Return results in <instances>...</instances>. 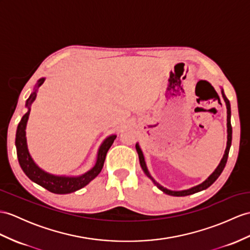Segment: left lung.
Returning a JSON list of instances; mask_svg holds the SVG:
<instances>
[{
  "label": "left lung",
  "mask_w": 250,
  "mask_h": 250,
  "mask_svg": "<svg viewBox=\"0 0 250 250\" xmlns=\"http://www.w3.org/2000/svg\"><path fill=\"white\" fill-rule=\"evenodd\" d=\"M222 94H223V97H224V101L225 103H226V107H227V132H228V141H227V147H226V150H225V154H224V157L223 159L221 161V163L218 164V167H216V169L214 172H213L210 177L205 180L203 184H200L196 187H194L192 188H188V190H185V191H171V190H167V188H163L162 186H160L159 184H157V182L153 179V177L149 175L147 168H146V166H145V161H144V157H143V154L141 149H140L139 145L137 144L136 145V148H137V151H138V155H139V159H140V164H141V167L143 168L144 173L148 176V177L154 181V184L160 188L161 191H163L166 194H168V195H173V196H187V195H191V194H194V193H197L199 191H203V190H206L207 188H209L213 182H214L218 177H220V175L222 174L223 169L225 167V166H226L227 163V159H228V155H229V149H230V146H231V140H232V127H231V122H230V117H231V110H230V103L228 101V99L226 97V95L224 94V91H222Z\"/></svg>",
  "instance_id": "8db88e82"
}]
</instances>
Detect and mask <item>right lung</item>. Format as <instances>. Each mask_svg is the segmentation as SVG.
Segmentation results:
<instances>
[{
    "label": "right lung",
    "mask_w": 250,
    "mask_h": 250,
    "mask_svg": "<svg viewBox=\"0 0 250 250\" xmlns=\"http://www.w3.org/2000/svg\"><path fill=\"white\" fill-rule=\"evenodd\" d=\"M43 82L44 78L39 79L36 87L39 88L41 84L43 83ZM36 92H37V89H35L34 92L28 97V100L26 102V107L28 108V111L23 115L17 128L16 147L20 167L30 180L36 182V184H38L41 187H43L47 191L55 194H68L75 192L79 190V188H83L84 186H87L91 180L94 179L96 176L101 173L103 167H104L107 151L110 148V146L112 145L117 136L113 135L105 140L104 143H103L100 147L99 154H97V160L95 166L86 174L79 176V177H62V176H54L45 173L44 171H42L40 167L36 166V163L33 161L32 157L29 156L25 138V128L30 111V105H32V103L36 99Z\"/></svg>",
    "instance_id": "right-lung-1"
}]
</instances>
